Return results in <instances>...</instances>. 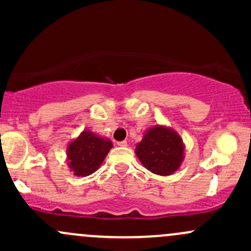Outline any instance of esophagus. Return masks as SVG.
Masks as SVG:
<instances>
[{"mask_svg":"<svg viewBox=\"0 0 251 251\" xmlns=\"http://www.w3.org/2000/svg\"><path fill=\"white\" fill-rule=\"evenodd\" d=\"M118 146H119V147H127V142H126V141L118 142Z\"/></svg>","mask_w":251,"mask_h":251,"instance_id":"34e87169","label":"esophagus"}]
</instances>
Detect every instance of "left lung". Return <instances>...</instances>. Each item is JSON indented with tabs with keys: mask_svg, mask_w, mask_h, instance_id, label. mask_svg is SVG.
<instances>
[{
	"mask_svg": "<svg viewBox=\"0 0 251 251\" xmlns=\"http://www.w3.org/2000/svg\"><path fill=\"white\" fill-rule=\"evenodd\" d=\"M136 155L142 165L159 176H170L181 168L184 143L181 136L165 125H155L144 132L136 144Z\"/></svg>",
	"mask_w": 251,
	"mask_h": 251,
	"instance_id": "1",
	"label": "left lung"
}]
</instances>
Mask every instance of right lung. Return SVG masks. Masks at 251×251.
Wrapping results in <instances>:
<instances>
[{
    "label": "right lung",
    "mask_w": 251,
    "mask_h": 251,
    "mask_svg": "<svg viewBox=\"0 0 251 251\" xmlns=\"http://www.w3.org/2000/svg\"><path fill=\"white\" fill-rule=\"evenodd\" d=\"M113 147L109 138L100 137L90 130H83L67 147L69 170L75 176H90L98 170Z\"/></svg>",
    "instance_id": "add662e5"
}]
</instances>
